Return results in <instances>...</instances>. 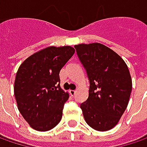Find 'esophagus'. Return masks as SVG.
I'll use <instances>...</instances> for the list:
<instances>
[{
	"mask_svg": "<svg viewBox=\"0 0 147 147\" xmlns=\"http://www.w3.org/2000/svg\"><path fill=\"white\" fill-rule=\"evenodd\" d=\"M75 93H76V91H75V90H70V91H69V94H70L72 96H74V95L75 94Z\"/></svg>",
	"mask_w": 147,
	"mask_h": 147,
	"instance_id": "1",
	"label": "esophagus"
}]
</instances>
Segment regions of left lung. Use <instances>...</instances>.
Returning <instances> with one entry per match:
<instances>
[{"label": "left lung", "mask_w": 147, "mask_h": 147, "mask_svg": "<svg viewBox=\"0 0 147 147\" xmlns=\"http://www.w3.org/2000/svg\"><path fill=\"white\" fill-rule=\"evenodd\" d=\"M74 47L89 81V97L80 105L84 120L96 131H109L120 121L129 103L132 81L128 67L103 44Z\"/></svg>", "instance_id": "obj_1"}]
</instances>
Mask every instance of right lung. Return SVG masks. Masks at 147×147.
<instances>
[{"label": "right lung", "instance_id": "right-lung-1", "mask_svg": "<svg viewBox=\"0 0 147 147\" xmlns=\"http://www.w3.org/2000/svg\"><path fill=\"white\" fill-rule=\"evenodd\" d=\"M74 52L70 46L48 47L26 58L18 68L14 85L17 107L34 130L49 131L61 121L69 96L60 87L59 73Z\"/></svg>", "mask_w": 147, "mask_h": 147}]
</instances>
